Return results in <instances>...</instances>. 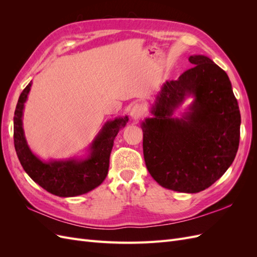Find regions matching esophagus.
<instances>
[{
  "instance_id": "esophagus-1",
  "label": "esophagus",
  "mask_w": 257,
  "mask_h": 257,
  "mask_svg": "<svg viewBox=\"0 0 257 257\" xmlns=\"http://www.w3.org/2000/svg\"><path fill=\"white\" fill-rule=\"evenodd\" d=\"M145 114V108L141 104H136L131 109V116L133 120H138Z\"/></svg>"
}]
</instances>
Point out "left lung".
<instances>
[{
	"label": "left lung",
	"mask_w": 257,
	"mask_h": 257,
	"mask_svg": "<svg viewBox=\"0 0 257 257\" xmlns=\"http://www.w3.org/2000/svg\"><path fill=\"white\" fill-rule=\"evenodd\" d=\"M194 65L166 81L152 106L153 118L142 124L148 172L163 188L198 193L220 179L234 162L241 116L227 74L206 56H191ZM188 96L189 111L173 118Z\"/></svg>",
	"instance_id": "1"
}]
</instances>
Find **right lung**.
Returning a JSON list of instances; mask_svg holds the SVG:
<instances>
[{"label": "right lung", "mask_w": 257, "mask_h": 257, "mask_svg": "<svg viewBox=\"0 0 257 257\" xmlns=\"http://www.w3.org/2000/svg\"><path fill=\"white\" fill-rule=\"evenodd\" d=\"M31 85L32 81L21 92L14 116V144L23 169L34 182L60 197L78 196L95 189L107 177L113 141L128 118L125 115L107 122L92 142L85 159L43 162L30 150L22 127L23 107Z\"/></svg>", "instance_id": "obj_1"}]
</instances>
